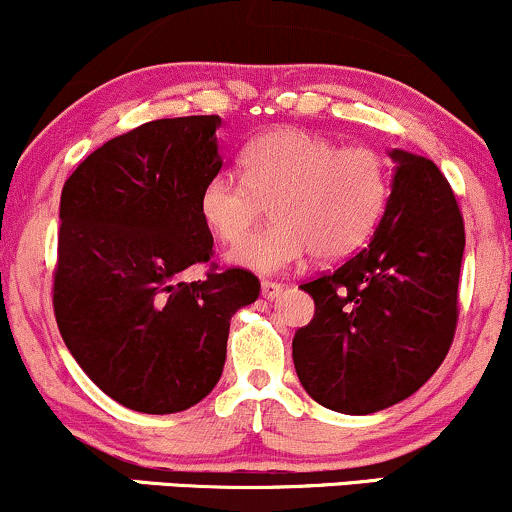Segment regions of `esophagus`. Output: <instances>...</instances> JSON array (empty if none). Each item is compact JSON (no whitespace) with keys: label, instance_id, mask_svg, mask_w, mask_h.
I'll return each mask as SVG.
<instances>
[{"label":"esophagus","instance_id":"obj_1","mask_svg":"<svg viewBox=\"0 0 512 512\" xmlns=\"http://www.w3.org/2000/svg\"><path fill=\"white\" fill-rule=\"evenodd\" d=\"M281 291H284V286L276 284V281H262V298H267V301H272Z\"/></svg>","mask_w":512,"mask_h":512}]
</instances>
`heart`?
<instances>
[{"mask_svg": "<svg viewBox=\"0 0 512 512\" xmlns=\"http://www.w3.org/2000/svg\"><path fill=\"white\" fill-rule=\"evenodd\" d=\"M240 173L214 175L199 195V214L223 243H236L273 207L275 223L240 241L228 260L257 274H279L313 252L342 260L361 248L387 197V168L363 146L339 149L305 129H274L240 154Z\"/></svg>", "mask_w": 512, "mask_h": 512, "instance_id": "1", "label": "heart"}]
</instances>
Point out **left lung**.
I'll return each instance as SVG.
<instances>
[{"instance_id": "left-lung-1", "label": "left lung", "mask_w": 512, "mask_h": 512, "mask_svg": "<svg viewBox=\"0 0 512 512\" xmlns=\"http://www.w3.org/2000/svg\"><path fill=\"white\" fill-rule=\"evenodd\" d=\"M390 197L368 245L301 289L315 315L293 337L310 397L339 414H373L436 373L457 325L464 223L436 163L387 151Z\"/></svg>"}]
</instances>
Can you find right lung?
<instances>
[{"instance_id":"right-lung-1","label":"right lung","mask_w":512,"mask_h":512,"mask_svg":"<svg viewBox=\"0 0 512 512\" xmlns=\"http://www.w3.org/2000/svg\"><path fill=\"white\" fill-rule=\"evenodd\" d=\"M219 127V115L146 122L62 187L57 327L88 378L142 414L202 402L223 373L231 317L260 296L245 269L182 279L214 255L199 195L223 166Z\"/></svg>"}]
</instances>
